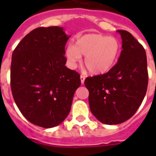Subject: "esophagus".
<instances>
[{
	"mask_svg": "<svg viewBox=\"0 0 156 156\" xmlns=\"http://www.w3.org/2000/svg\"><path fill=\"white\" fill-rule=\"evenodd\" d=\"M80 79H81V83L82 84H84V81H85V77L83 75L80 76Z\"/></svg>",
	"mask_w": 156,
	"mask_h": 156,
	"instance_id": "1",
	"label": "esophagus"
}]
</instances>
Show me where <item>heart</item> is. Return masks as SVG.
I'll list each match as a JSON object with an SVG mask.
<instances>
[{"label": "heart", "instance_id": "b5f03b06", "mask_svg": "<svg viewBox=\"0 0 156 156\" xmlns=\"http://www.w3.org/2000/svg\"><path fill=\"white\" fill-rule=\"evenodd\" d=\"M121 54L117 39L90 33L77 38L74 45H69L66 56L71 68H74L84 56V65L93 75H102L113 68Z\"/></svg>", "mask_w": 156, "mask_h": 156}]
</instances>
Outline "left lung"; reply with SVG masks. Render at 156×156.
Returning a JSON list of instances; mask_svg holds the SVG:
<instances>
[{"label":"left lung","instance_id":"left-lung-1","mask_svg":"<svg viewBox=\"0 0 156 156\" xmlns=\"http://www.w3.org/2000/svg\"><path fill=\"white\" fill-rule=\"evenodd\" d=\"M117 32L122 51L108 73L86 78L92 114L106 125H118L133 116L145 97L148 84L145 49L126 30Z\"/></svg>","mask_w":156,"mask_h":156}]
</instances>
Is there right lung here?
Instances as JSON below:
<instances>
[{
    "instance_id": "add662e5",
    "label": "right lung",
    "mask_w": 156,
    "mask_h": 156,
    "mask_svg": "<svg viewBox=\"0 0 156 156\" xmlns=\"http://www.w3.org/2000/svg\"><path fill=\"white\" fill-rule=\"evenodd\" d=\"M70 37L63 27L36 28L12 55L10 85L13 100L25 118L52 128L69 113L80 75L66 66L65 46Z\"/></svg>"
}]
</instances>
